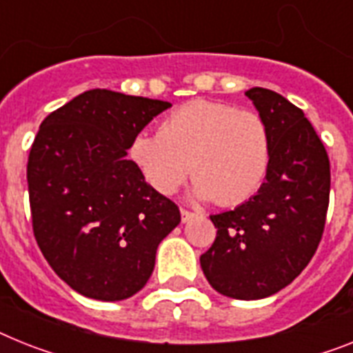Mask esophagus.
I'll list each match as a JSON object with an SVG mask.
<instances>
[{
  "label": "esophagus",
  "instance_id": "1",
  "mask_svg": "<svg viewBox=\"0 0 353 353\" xmlns=\"http://www.w3.org/2000/svg\"><path fill=\"white\" fill-rule=\"evenodd\" d=\"M180 214H182V222H183V223H188L189 220H191V218L196 216V214H194V212L188 211V209H180Z\"/></svg>",
  "mask_w": 353,
  "mask_h": 353
}]
</instances>
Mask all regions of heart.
Here are the masks:
<instances>
[{
	"instance_id": "heart-1",
	"label": "heart",
	"mask_w": 353,
	"mask_h": 353,
	"mask_svg": "<svg viewBox=\"0 0 353 353\" xmlns=\"http://www.w3.org/2000/svg\"><path fill=\"white\" fill-rule=\"evenodd\" d=\"M270 151L269 128L258 113L196 99L168 113L159 133H137L130 159L157 193H174L191 170L194 200L236 205L261 188Z\"/></svg>"
}]
</instances>
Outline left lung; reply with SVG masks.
I'll list each match as a JSON object with an SVG mask.
<instances>
[{"instance_id":"1","label":"left lung","mask_w":353,"mask_h":353,"mask_svg":"<svg viewBox=\"0 0 353 353\" xmlns=\"http://www.w3.org/2000/svg\"><path fill=\"white\" fill-rule=\"evenodd\" d=\"M245 95L269 128V171L249 200L211 214L216 240L200 265L216 292L252 301L292 283L312 260L327 220L330 162L298 106L272 90Z\"/></svg>"}]
</instances>
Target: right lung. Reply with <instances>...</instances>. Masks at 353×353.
<instances>
[{
    "label": "right lung",
    "mask_w": 353,
    "mask_h": 353,
    "mask_svg": "<svg viewBox=\"0 0 353 353\" xmlns=\"http://www.w3.org/2000/svg\"><path fill=\"white\" fill-rule=\"evenodd\" d=\"M168 108L90 90L41 122L26 165L34 236L55 274L86 298L139 292L180 223L179 208L128 159L133 137Z\"/></svg>",
    "instance_id": "add662e5"
}]
</instances>
